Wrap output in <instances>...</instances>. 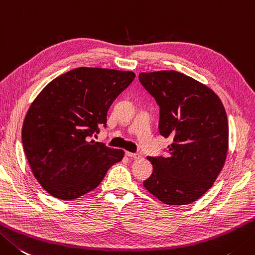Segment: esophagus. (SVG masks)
<instances>
[{"label": "esophagus", "mask_w": 255, "mask_h": 255, "mask_svg": "<svg viewBox=\"0 0 255 255\" xmlns=\"http://www.w3.org/2000/svg\"><path fill=\"white\" fill-rule=\"evenodd\" d=\"M126 156L127 157H129V158H131V159H139V158H141V154L140 153H133V152H126Z\"/></svg>", "instance_id": "34e87169"}]
</instances>
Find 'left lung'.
I'll list each match as a JSON object with an SVG mask.
<instances>
[{
	"label": "left lung",
	"mask_w": 255,
	"mask_h": 255,
	"mask_svg": "<svg viewBox=\"0 0 255 255\" xmlns=\"http://www.w3.org/2000/svg\"><path fill=\"white\" fill-rule=\"evenodd\" d=\"M139 81L160 108V134L172 138L167 157L147 158L153 171L143 186L168 206L194 202L226 162L229 125L223 104L212 89L176 71L140 73Z\"/></svg>",
	"instance_id": "obj_1"
}]
</instances>
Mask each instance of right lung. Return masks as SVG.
Returning <instances> with one entry per match:
<instances>
[{
  "mask_svg": "<svg viewBox=\"0 0 255 255\" xmlns=\"http://www.w3.org/2000/svg\"><path fill=\"white\" fill-rule=\"evenodd\" d=\"M132 72L78 67L47 84L22 127L25 156L51 196L74 200L98 187L124 150L91 140L106 127L107 112L131 84Z\"/></svg>",
  "mask_w": 255,
  "mask_h": 255,
  "instance_id": "obj_1",
  "label": "right lung"
}]
</instances>
